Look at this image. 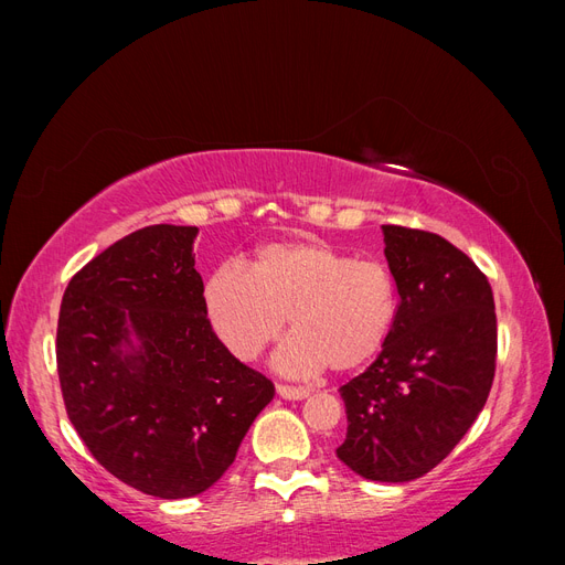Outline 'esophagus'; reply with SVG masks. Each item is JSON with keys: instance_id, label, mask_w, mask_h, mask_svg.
<instances>
[{"instance_id": "1", "label": "esophagus", "mask_w": 565, "mask_h": 565, "mask_svg": "<svg viewBox=\"0 0 565 565\" xmlns=\"http://www.w3.org/2000/svg\"><path fill=\"white\" fill-rule=\"evenodd\" d=\"M278 396L285 401H303L309 396V388L303 386H287V384H278Z\"/></svg>"}]
</instances>
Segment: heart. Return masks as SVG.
<instances>
[{
    "mask_svg": "<svg viewBox=\"0 0 565 565\" xmlns=\"http://www.w3.org/2000/svg\"><path fill=\"white\" fill-rule=\"evenodd\" d=\"M214 332L241 361H254L285 330L276 367L289 377L344 374L382 351L398 316V292L380 262H355L320 241L262 245L252 268L224 264L204 285Z\"/></svg>",
    "mask_w": 565,
    "mask_h": 565,
    "instance_id": "heart-1",
    "label": "heart"
}]
</instances>
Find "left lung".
Masks as SVG:
<instances>
[{
  "mask_svg": "<svg viewBox=\"0 0 565 565\" xmlns=\"http://www.w3.org/2000/svg\"><path fill=\"white\" fill-rule=\"evenodd\" d=\"M382 233L398 316L377 361L339 388L349 426L337 457L367 481L405 483L440 465L483 409L498 318L488 278L446 237Z\"/></svg>",
  "mask_w": 565,
  "mask_h": 565,
  "instance_id": "left-lung-1",
  "label": "left lung"
}]
</instances>
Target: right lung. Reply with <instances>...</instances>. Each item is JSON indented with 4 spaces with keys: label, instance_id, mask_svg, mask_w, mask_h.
<instances>
[{
    "label": "right lung",
    "instance_id": "obj_1",
    "mask_svg": "<svg viewBox=\"0 0 565 565\" xmlns=\"http://www.w3.org/2000/svg\"><path fill=\"white\" fill-rule=\"evenodd\" d=\"M195 237L172 224L122 237L75 273L58 313L67 417L100 467L162 500L212 488L276 396L214 334Z\"/></svg>",
    "mask_w": 565,
    "mask_h": 565
}]
</instances>
